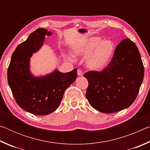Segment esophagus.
Returning a JSON list of instances; mask_svg holds the SVG:
<instances>
[{"mask_svg":"<svg viewBox=\"0 0 150 150\" xmlns=\"http://www.w3.org/2000/svg\"><path fill=\"white\" fill-rule=\"evenodd\" d=\"M77 75L78 76H83V72L80 69L77 70Z\"/></svg>","mask_w":150,"mask_h":150,"instance_id":"obj_1","label":"esophagus"}]
</instances>
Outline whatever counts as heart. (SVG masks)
Instances as JSON below:
<instances>
[{
    "label": "heart",
    "instance_id": "b5f03b06",
    "mask_svg": "<svg viewBox=\"0 0 150 150\" xmlns=\"http://www.w3.org/2000/svg\"><path fill=\"white\" fill-rule=\"evenodd\" d=\"M116 50V45L112 40H103L98 36H92L74 45L73 54L76 57H86L85 65L88 69L99 71L111 63ZM69 57L71 59V56Z\"/></svg>",
    "mask_w": 150,
    "mask_h": 150
}]
</instances>
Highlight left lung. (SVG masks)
Returning <instances> with one entry per match:
<instances>
[{
    "mask_svg": "<svg viewBox=\"0 0 150 150\" xmlns=\"http://www.w3.org/2000/svg\"><path fill=\"white\" fill-rule=\"evenodd\" d=\"M144 68L138 47L130 39L116 47L111 63L102 71H88L86 97L90 105L103 113L129 107L135 100L143 82Z\"/></svg>",
    "mask_w": 150,
    "mask_h": 150,
    "instance_id": "8db88e82",
    "label": "left lung"
}]
</instances>
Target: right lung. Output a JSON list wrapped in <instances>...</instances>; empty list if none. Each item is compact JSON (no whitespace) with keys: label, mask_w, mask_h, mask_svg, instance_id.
I'll return each mask as SVG.
<instances>
[{"label":"right lung","mask_w":150,"mask_h":150,"mask_svg":"<svg viewBox=\"0 0 150 150\" xmlns=\"http://www.w3.org/2000/svg\"><path fill=\"white\" fill-rule=\"evenodd\" d=\"M52 32L38 28L18 45L12 55L7 77L18 105L36 115L52 113L59 107L65 91L77 78V69L62 73L57 69L47 75L35 76L30 70V58L41 49L45 35Z\"/></svg>","instance_id":"obj_1"}]
</instances>
